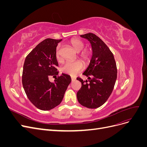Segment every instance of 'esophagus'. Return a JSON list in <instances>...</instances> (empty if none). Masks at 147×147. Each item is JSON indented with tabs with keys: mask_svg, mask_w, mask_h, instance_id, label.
Wrapping results in <instances>:
<instances>
[{
	"mask_svg": "<svg viewBox=\"0 0 147 147\" xmlns=\"http://www.w3.org/2000/svg\"><path fill=\"white\" fill-rule=\"evenodd\" d=\"M71 79H72V81H74L76 80V78H75V77H71Z\"/></svg>",
	"mask_w": 147,
	"mask_h": 147,
	"instance_id": "esophagus-1",
	"label": "esophagus"
}]
</instances>
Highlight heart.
<instances>
[{"mask_svg":"<svg viewBox=\"0 0 147 147\" xmlns=\"http://www.w3.org/2000/svg\"><path fill=\"white\" fill-rule=\"evenodd\" d=\"M70 45L73 48L75 51L77 52H80L84 47V42L82 40L79 38H74L71 40L69 42ZM55 56L56 59L60 61L61 60V57L60 56V47L59 46L56 48ZM80 57L81 59L84 62L86 63L89 60V57H90V53L86 50H84L82 51L80 54ZM83 69V65L79 61H75V62H66L63 65L62 70L65 74H69L72 76H74L77 73H78L80 71L82 70Z\"/></svg>","mask_w":147,"mask_h":147,"instance_id":"b5f03b06","label":"heart"}]
</instances>
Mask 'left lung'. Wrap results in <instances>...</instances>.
<instances>
[{
	"label": "left lung",
	"mask_w": 147,
	"mask_h": 147,
	"mask_svg": "<svg viewBox=\"0 0 147 147\" xmlns=\"http://www.w3.org/2000/svg\"><path fill=\"white\" fill-rule=\"evenodd\" d=\"M80 36L91 44L92 56L83 74L89 80L77 78L82 83L77 97L82 105L96 109L103 105L112 94L117 78V64L113 53L99 37L92 33Z\"/></svg>",
	"instance_id": "8db88e82"
}]
</instances>
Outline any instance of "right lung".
Segmentation results:
<instances>
[{
    "label": "right lung",
    "mask_w": 147,
    "mask_h": 147,
    "mask_svg": "<svg viewBox=\"0 0 147 147\" xmlns=\"http://www.w3.org/2000/svg\"><path fill=\"white\" fill-rule=\"evenodd\" d=\"M61 40H44L24 61L22 76L24 90L29 100L40 110H50L59 105L71 82L70 75L65 74L56 78L54 82L48 79L50 76L58 75L55 53L57 43Z\"/></svg>",
    "instance_id": "right-lung-1"
}]
</instances>
